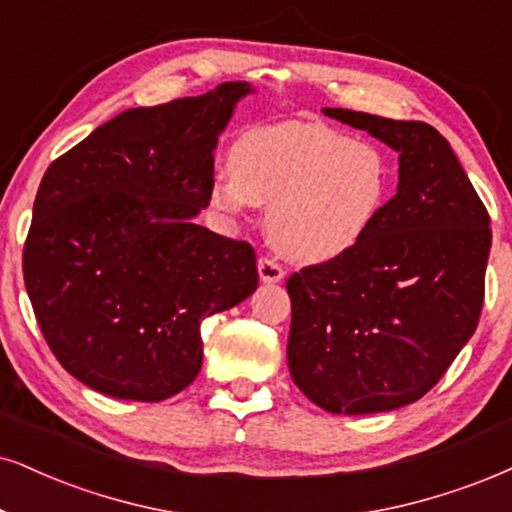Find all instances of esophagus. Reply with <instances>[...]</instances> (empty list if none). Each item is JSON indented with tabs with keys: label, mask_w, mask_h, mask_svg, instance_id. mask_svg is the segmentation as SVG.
<instances>
[{
	"label": "esophagus",
	"mask_w": 512,
	"mask_h": 512,
	"mask_svg": "<svg viewBox=\"0 0 512 512\" xmlns=\"http://www.w3.org/2000/svg\"><path fill=\"white\" fill-rule=\"evenodd\" d=\"M258 275H261L263 282H280L285 277V268L270 256L258 258Z\"/></svg>",
	"instance_id": "34e87169"
}]
</instances>
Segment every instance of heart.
Returning <instances> with one entry per match:
<instances>
[{"instance_id":"heart-1","label":"heart","mask_w":512,"mask_h":512,"mask_svg":"<svg viewBox=\"0 0 512 512\" xmlns=\"http://www.w3.org/2000/svg\"><path fill=\"white\" fill-rule=\"evenodd\" d=\"M387 149L325 123L256 125L230 151V173L213 185V204L237 213L268 206V237L301 263L349 254L380 220L391 194Z\"/></svg>"}]
</instances>
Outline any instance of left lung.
<instances>
[{
    "instance_id": "1",
    "label": "left lung",
    "mask_w": 512,
    "mask_h": 512,
    "mask_svg": "<svg viewBox=\"0 0 512 512\" xmlns=\"http://www.w3.org/2000/svg\"><path fill=\"white\" fill-rule=\"evenodd\" d=\"M325 113L399 151V192L356 249L287 280L289 372L330 413H382L425 396L477 330L489 213L432 125Z\"/></svg>"
}]
</instances>
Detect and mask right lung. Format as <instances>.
<instances>
[{
  "label": "right lung",
  "mask_w": 512,
  "mask_h": 512,
  "mask_svg": "<svg viewBox=\"0 0 512 512\" xmlns=\"http://www.w3.org/2000/svg\"><path fill=\"white\" fill-rule=\"evenodd\" d=\"M251 87L128 109L47 168L23 246L37 325L63 368L113 399L163 401L199 375L201 323L258 287L256 251L194 223L213 151Z\"/></svg>",
  "instance_id": "obj_1"
}]
</instances>
